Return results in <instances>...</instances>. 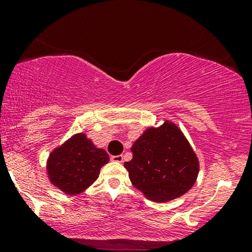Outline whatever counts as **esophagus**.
I'll return each instance as SVG.
<instances>
[{"label":"esophagus","mask_w":252,"mask_h":252,"mask_svg":"<svg viewBox=\"0 0 252 252\" xmlns=\"http://www.w3.org/2000/svg\"><path fill=\"white\" fill-rule=\"evenodd\" d=\"M111 160L115 161V162L122 163L123 162V156L122 155H114V156H111Z\"/></svg>","instance_id":"obj_1"}]
</instances>
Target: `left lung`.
I'll use <instances>...</instances> for the list:
<instances>
[{
	"instance_id": "obj_1",
	"label": "left lung",
	"mask_w": 252,
	"mask_h": 252,
	"mask_svg": "<svg viewBox=\"0 0 252 252\" xmlns=\"http://www.w3.org/2000/svg\"><path fill=\"white\" fill-rule=\"evenodd\" d=\"M132 158L124 163L131 184L147 199L166 202L192 189L199 160L176 124L164 121L148 128L131 147Z\"/></svg>"
}]
</instances>
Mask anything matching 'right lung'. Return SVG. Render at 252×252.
Masks as SVG:
<instances>
[{"instance_id": "add662e5", "label": "right lung", "mask_w": 252, "mask_h": 252, "mask_svg": "<svg viewBox=\"0 0 252 252\" xmlns=\"http://www.w3.org/2000/svg\"><path fill=\"white\" fill-rule=\"evenodd\" d=\"M108 162V153L96 148L92 141L80 132L51 153L47 174L52 185L66 194L76 195L97 180L100 168Z\"/></svg>"}]
</instances>
